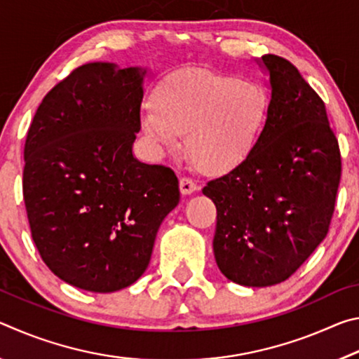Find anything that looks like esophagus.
<instances>
[{
  "label": "esophagus",
  "instance_id": "34e87169",
  "mask_svg": "<svg viewBox=\"0 0 359 359\" xmlns=\"http://www.w3.org/2000/svg\"><path fill=\"white\" fill-rule=\"evenodd\" d=\"M196 190H198V187L191 179H187V177L180 179V193L184 194V196H188V194H191Z\"/></svg>",
  "mask_w": 359,
  "mask_h": 359
}]
</instances>
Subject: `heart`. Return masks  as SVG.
<instances>
[{"mask_svg":"<svg viewBox=\"0 0 359 359\" xmlns=\"http://www.w3.org/2000/svg\"><path fill=\"white\" fill-rule=\"evenodd\" d=\"M142 115V131L158 151L175 150L179 135L190 160L208 174H224L253 154L266 130L269 96L259 83L208 69L166 77Z\"/></svg>","mask_w":359,"mask_h":359,"instance_id":"b5f03b06","label":"heart"}]
</instances>
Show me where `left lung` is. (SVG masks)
<instances>
[{"mask_svg": "<svg viewBox=\"0 0 359 359\" xmlns=\"http://www.w3.org/2000/svg\"><path fill=\"white\" fill-rule=\"evenodd\" d=\"M269 117L253 154L203 188L217 208L214 255L228 280L271 287L294 274L326 238L340 182V151L325 102L277 55Z\"/></svg>", "mask_w": 359, "mask_h": 359, "instance_id": "left-lung-1", "label": "left lung"}]
</instances>
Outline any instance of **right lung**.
<instances>
[{
	"mask_svg": "<svg viewBox=\"0 0 359 359\" xmlns=\"http://www.w3.org/2000/svg\"><path fill=\"white\" fill-rule=\"evenodd\" d=\"M147 68L87 63L55 85L25 142L23 199L44 263L93 293L130 287L180 201L169 168L133 154Z\"/></svg>",
	"mask_w": 359,
	"mask_h": 359,
	"instance_id": "add662e5",
	"label": "right lung"
}]
</instances>
